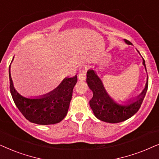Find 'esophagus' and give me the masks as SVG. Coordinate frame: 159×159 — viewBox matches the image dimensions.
Returning <instances> with one entry per match:
<instances>
[{
    "instance_id": "34e87169",
    "label": "esophagus",
    "mask_w": 159,
    "mask_h": 159,
    "mask_svg": "<svg viewBox=\"0 0 159 159\" xmlns=\"http://www.w3.org/2000/svg\"><path fill=\"white\" fill-rule=\"evenodd\" d=\"M78 78L80 81H84L86 79V70L84 69L80 70L78 75Z\"/></svg>"
}]
</instances>
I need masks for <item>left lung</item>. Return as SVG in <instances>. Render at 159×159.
I'll use <instances>...</instances> for the list:
<instances>
[{
    "label": "left lung",
    "mask_w": 159,
    "mask_h": 159,
    "mask_svg": "<svg viewBox=\"0 0 159 159\" xmlns=\"http://www.w3.org/2000/svg\"><path fill=\"white\" fill-rule=\"evenodd\" d=\"M124 41L129 45L132 44L130 41L126 39H124ZM143 64L147 71L143 58ZM86 83L93 92V97L89 101V105L94 116L102 121L115 124L127 120L139 111L147 92L148 78H147L145 89L141 94L135 97L133 100L129 99L126 102H124L125 105L118 104L109 96L101 79L94 70H88L86 74Z\"/></svg>",
    "instance_id": "1"
}]
</instances>
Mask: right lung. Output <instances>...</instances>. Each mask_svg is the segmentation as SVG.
Here are the masks:
<instances>
[{
    "instance_id": "1",
    "label": "right lung",
    "mask_w": 159,
    "mask_h": 159,
    "mask_svg": "<svg viewBox=\"0 0 159 159\" xmlns=\"http://www.w3.org/2000/svg\"><path fill=\"white\" fill-rule=\"evenodd\" d=\"M10 66L8 73L11 94L16 106L26 119L40 125H50L60 122L66 116L73 88L77 83V75L65 78L57 87L48 94L36 98H27L14 89Z\"/></svg>"
}]
</instances>
